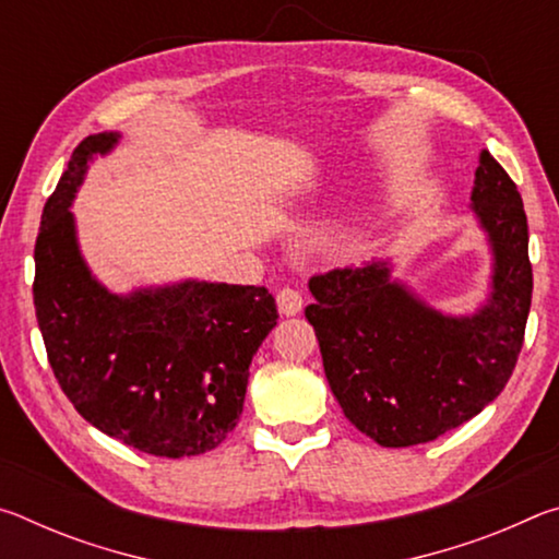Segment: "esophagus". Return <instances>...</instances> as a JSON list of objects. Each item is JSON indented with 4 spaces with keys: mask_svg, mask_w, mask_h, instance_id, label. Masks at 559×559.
I'll use <instances>...</instances> for the list:
<instances>
[{
    "mask_svg": "<svg viewBox=\"0 0 559 559\" xmlns=\"http://www.w3.org/2000/svg\"><path fill=\"white\" fill-rule=\"evenodd\" d=\"M276 302H278L281 316H286V318H290V316H298L300 310H302V296H300L298 290H293V288H283V290H278Z\"/></svg>",
    "mask_w": 559,
    "mask_h": 559,
    "instance_id": "34e87169",
    "label": "esophagus"
}]
</instances>
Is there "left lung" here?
Returning <instances> with one entry per match:
<instances>
[{"label":"left lung","mask_w":559,"mask_h":559,"mask_svg":"<svg viewBox=\"0 0 559 559\" xmlns=\"http://www.w3.org/2000/svg\"><path fill=\"white\" fill-rule=\"evenodd\" d=\"M471 214L490 246L488 298L466 316L429 306L392 261L335 269L308 283L306 308L330 390L355 427L386 449L461 427L515 370L533 298L527 216L513 179L480 150Z\"/></svg>","instance_id":"8db88e82"}]
</instances>
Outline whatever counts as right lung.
Here are the masks:
<instances>
[{"label":"right lung","instance_id":"right-lung-1","mask_svg":"<svg viewBox=\"0 0 559 559\" xmlns=\"http://www.w3.org/2000/svg\"><path fill=\"white\" fill-rule=\"evenodd\" d=\"M120 132L88 135L41 214L34 308L46 355L83 419L153 456H200L243 412L249 365L276 328L263 286L177 281L112 293L83 259L75 200Z\"/></svg>","mask_w":559,"mask_h":559}]
</instances>
